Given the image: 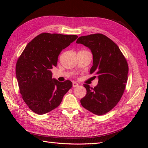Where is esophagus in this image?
<instances>
[{
    "mask_svg": "<svg viewBox=\"0 0 148 148\" xmlns=\"http://www.w3.org/2000/svg\"><path fill=\"white\" fill-rule=\"evenodd\" d=\"M78 86V84L77 82H73V87H77Z\"/></svg>",
    "mask_w": 148,
    "mask_h": 148,
    "instance_id": "esophagus-1",
    "label": "esophagus"
}]
</instances>
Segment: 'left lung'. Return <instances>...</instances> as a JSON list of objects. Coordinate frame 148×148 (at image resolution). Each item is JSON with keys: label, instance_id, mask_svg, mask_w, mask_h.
Wrapping results in <instances>:
<instances>
[{"label": "left lung", "instance_id": "left-lung-1", "mask_svg": "<svg viewBox=\"0 0 148 148\" xmlns=\"http://www.w3.org/2000/svg\"><path fill=\"white\" fill-rule=\"evenodd\" d=\"M76 42L91 51L93 65L90 73H95L99 79L95 88L84 84L86 95L80 102L92 113L104 115L117 104L123 95L128 79L127 60L117 44L104 34L81 36Z\"/></svg>", "mask_w": 148, "mask_h": 148}]
</instances>
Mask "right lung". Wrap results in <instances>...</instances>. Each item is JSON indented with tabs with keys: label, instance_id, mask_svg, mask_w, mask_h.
I'll use <instances>...</instances> for the list:
<instances>
[{
	"label": "right lung",
	"instance_id": "1",
	"mask_svg": "<svg viewBox=\"0 0 148 148\" xmlns=\"http://www.w3.org/2000/svg\"><path fill=\"white\" fill-rule=\"evenodd\" d=\"M77 38V35L41 33L27 44L18 59L16 77L20 92L34 113L42 115L56 109L72 87L70 80L60 82L52 78L51 69L57 66L61 51Z\"/></svg>",
	"mask_w": 148,
	"mask_h": 148
}]
</instances>
